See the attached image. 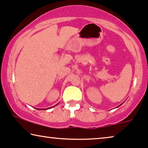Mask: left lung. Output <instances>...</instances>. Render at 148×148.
<instances>
[{
	"mask_svg": "<svg viewBox=\"0 0 148 148\" xmlns=\"http://www.w3.org/2000/svg\"><path fill=\"white\" fill-rule=\"evenodd\" d=\"M122 104H123V103H122ZM121 105H119V106H121ZM119 106H117V107H119Z\"/></svg>",
	"mask_w": 148,
	"mask_h": 148,
	"instance_id": "left-lung-1",
	"label": "left lung"
}]
</instances>
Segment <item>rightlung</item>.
I'll use <instances>...</instances> for the list:
<instances>
[{"instance_id": "right-lung-1", "label": "right lung", "mask_w": 148, "mask_h": 148, "mask_svg": "<svg viewBox=\"0 0 148 148\" xmlns=\"http://www.w3.org/2000/svg\"><path fill=\"white\" fill-rule=\"evenodd\" d=\"M57 105V104H56ZM56 105H55V106H56ZM53 107V106H52ZM52 107H50V108H44V109H40V108H38V110H46V109H49V108H52Z\"/></svg>"}]
</instances>
